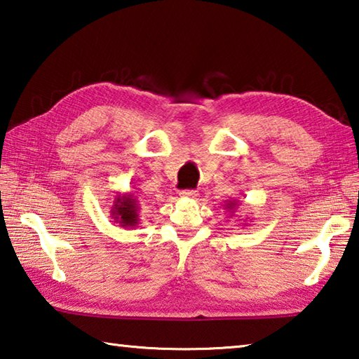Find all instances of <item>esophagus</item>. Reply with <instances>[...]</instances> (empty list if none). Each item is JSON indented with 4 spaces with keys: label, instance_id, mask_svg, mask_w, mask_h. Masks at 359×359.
Instances as JSON below:
<instances>
[{
    "label": "esophagus",
    "instance_id": "1",
    "mask_svg": "<svg viewBox=\"0 0 359 359\" xmlns=\"http://www.w3.org/2000/svg\"><path fill=\"white\" fill-rule=\"evenodd\" d=\"M180 196L187 198V199H194L198 196V191L196 190H184V191H180Z\"/></svg>",
    "mask_w": 359,
    "mask_h": 359
}]
</instances>
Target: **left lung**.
<instances>
[{"label":"left lung","instance_id":"1","mask_svg":"<svg viewBox=\"0 0 359 359\" xmlns=\"http://www.w3.org/2000/svg\"><path fill=\"white\" fill-rule=\"evenodd\" d=\"M236 205H238V201H236V199H231V201H226V204H224V209H228V212H233L236 209Z\"/></svg>","mask_w":359,"mask_h":359}]
</instances>
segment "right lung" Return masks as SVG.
Returning <instances> with one entry per match:
<instances>
[{
	"label": "right lung",
	"mask_w": 359,
	"mask_h": 359,
	"mask_svg": "<svg viewBox=\"0 0 359 359\" xmlns=\"http://www.w3.org/2000/svg\"><path fill=\"white\" fill-rule=\"evenodd\" d=\"M111 215L121 228H136L139 218L137 199L131 193H118L114 199Z\"/></svg>",
	"instance_id": "right-lung-1"
}]
</instances>
